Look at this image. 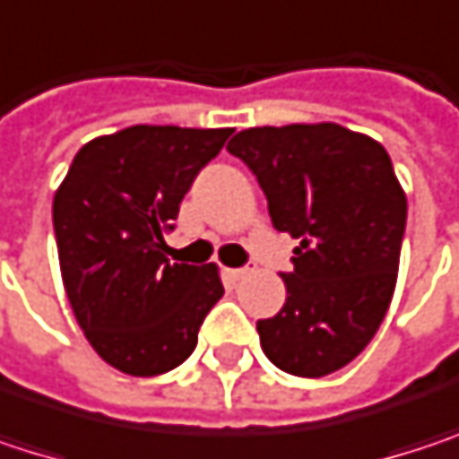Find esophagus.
Listing matches in <instances>:
<instances>
[{
	"mask_svg": "<svg viewBox=\"0 0 459 459\" xmlns=\"http://www.w3.org/2000/svg\"><path fill=\"white\" fill-rule=\"evenodd\" d=\"M226 273H229L230 281H241V279H244V276L249 273V268H229Z\"/></svg>",
	"mask_w": 459,
	"mask_h": 459,
	"instance_id": "1",
	"label": "esophagus"
}]
</instances>
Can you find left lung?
<instances>
[{"instance_id":"obj_1","label":"left lung","mask_w":459,"mask_h":459,"mask_svg":"<svg viewBox=\"0 0 459 459\" xmlns=\"http://www.w3.org/2000/svg\"><path fill=\"white\" fill-rule=\"evenodd\" d=\"M229 151L257 175L273 229L300 241L260 345L290 375H332L369 345L396 290L407 194L391 156L334 122L249 127Z\"/></svg>"}]
</instances>
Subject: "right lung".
<instances>
[{
	"label": "right lung",
	"instance_id": "1",
	"mask_svg": "<svg viewBox=\"0 0 459 459\" xmlns=\"http://www.w3.org/2000/svg\"><path fill=\"white\" fill-rule=\"evenodd\" d=\"M223 130L135 125L79 148L52 199L57 260L71 311L95 353L133 377L183 364L223 298L215 263H169L164 230Z\"/></svg>",
	"mask_w": 459,
	"mask_h": 459
}]
</instances>
